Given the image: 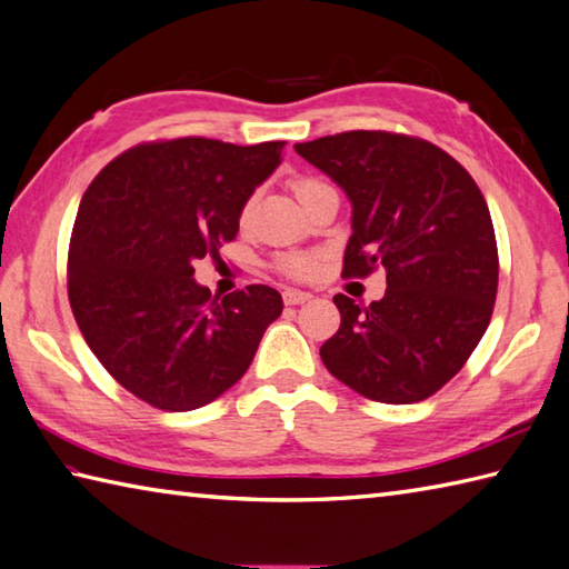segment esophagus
<instances>
[{"label":"esophagus","mask_w":569,"mask_h":569,"mask_svg":"<svg viewBox=\"0 0 569 569\" xmlns=\"http://www.w3.org/2000/svg\"><path fill=\"white\" fill-rule=\"evenodd\" d=\"M313 298L306 291H296V288H288V291H283V303L286 306H300V303H308V300Z\"/></svg>","instance_id":"1"}]
</instances>
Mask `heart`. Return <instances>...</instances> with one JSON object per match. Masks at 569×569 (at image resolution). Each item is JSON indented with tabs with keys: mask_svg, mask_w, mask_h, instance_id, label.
I'll use <instances>...</instances> for the list:
<instances>
[{
	"mask_svg": "<svg viewBox=\"0 0 569 569\" xmlns=\"http://www.w3.org/2000/svg\"><path fill=\"white\" fill-rule=\"evenodd\" d=\"M318 184H322V182L313 180V177H298V180L293 182L296 197L303 199L310 192V189H316ZM249 211H251V199L247 204H243L241 219H247ZM278 269H281L288 276L308 278V276H313V271H316V256H310V253H286V256H281V259H278Z\"/></svg>",
	"mask_w": 569,
	"mask_h": 569,
	"instance_id": "b5f03b06",
	"label": "heart"
}]
</instances>
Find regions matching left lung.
I'll return each mask as SVG.
<instances>
[{"instance_id":"1","label":"left lung","mask_w":569,"mask_h":569,"mask_svg":"<svg viewBox=\"0 0 569 569\" xmlns=\"http://www.w3.org/2000/svg\"><path fill=\"white\" fill-rule=\"evenodd\" d=\"M352 204L342 276L387 271L360 308L338 293L340 328L322 342L332 377L385 405H415L461 370L491 322L498 249L473 177L437 144L382 130L298 142Z\"/></svg>"}]
</instances>
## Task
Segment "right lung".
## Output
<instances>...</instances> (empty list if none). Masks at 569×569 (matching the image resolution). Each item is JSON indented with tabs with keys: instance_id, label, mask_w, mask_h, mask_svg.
<instances>
[{
	"instance_id": "1",
	"label": "right lung",
	"mask_w": 569,
	"mask_h": 569,
	"mask_svg": "<svg viewBox=\"0 0 569 569\" xmlns=\"http://www.w3.org/2000/svg\"><path fill=\"white\" fill-rule=\"evenodd\" d=\"M281 160V140L148 142L86 189L69 247L71 310L100 365L142 402H214L281 316L276 288L219 300L194 281V261L237 237L243 204Z\"/></svg>"
}]
</instances>
